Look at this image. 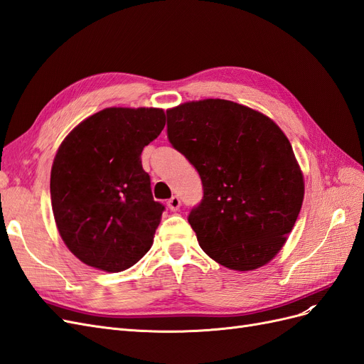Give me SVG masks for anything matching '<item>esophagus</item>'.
<instances>
[{
  "label": "esophagus",
  "instance_id": "34e87169",
  "mask_svg": "<svg viewBox=\"0 0 364 364\" xmlns=\"http://www.w3.org/2000/svg\"><path fill=\"white\" fill-rule=\"evenodd\" d=\"M167 206H168L170 211H178V209L181 208V199L178 196H173L171 199L167 202Z\"/></svg>",
  "mask_w": 364,
  "mask_h": 364
}]
</instances>
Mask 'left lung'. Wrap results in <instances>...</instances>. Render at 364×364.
Segmentation results:
<instances>
[{
  "label": "left lung",
  "instance_id": "8db88e82",
  "mask_svg": "<svg viewBox=\"0 0 364 364\" xmlns=\"http://www.w3.org/2000/svg\"><path fill=\"white\" fill-rule=\"evenodd\" d=\"M171 146L199 171L202 202L188 222L222 266L247 272L282 249L304 200V176L274 121L220 98L167 111Z\"/></svg>",
  "mask_w": 364,
  "mask_h": 364
}]
</instances>
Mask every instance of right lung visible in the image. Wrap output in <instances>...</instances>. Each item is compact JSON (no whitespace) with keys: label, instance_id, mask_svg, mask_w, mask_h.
Segmentation results:
<instances>
[{"label":"right lung","instance_id":"right-lung-1","mask_svg":"<svg viewBox=\"0 0 364 364\" xmlns=\"http://www.w3.org/2000/svg\"><path fill=\"white\" fill-rule=\"evenodd\" d=\"M165 126L156 107H107L63 139L51 167V206L63 243L87 266L123 272L153 245L164 205L141 153Z\"/></svg>","mask_w":364,"mask_h":364}]
</instances>
